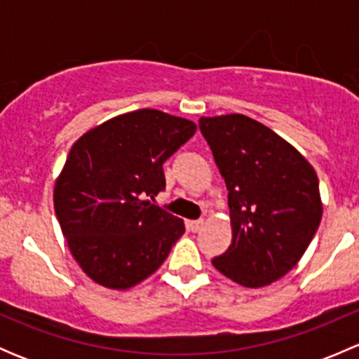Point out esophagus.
<instances>
[{
  "mask_svg": "<svg viewBox=\"0 0 359 359\" xmlns=\"http://www.w3.org/2000/svg\"><path fill=\"white\" fill-rule=\"evenodd\" d=\"M203 227H205V222H203V220H193V222H189V229L193 231V233H198Z\"/></svg>",
  "mask_w": 359,
  "mask_h": 359,
  "instance_id": "34e87169",
  "label": "esophagus"
}]
</instances>
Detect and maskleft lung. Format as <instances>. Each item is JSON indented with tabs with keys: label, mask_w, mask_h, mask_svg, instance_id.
I'll use <instances>...</instances> for the list:
<instances>
[{
	"label": "left lung",
	"mask_w": 359,
	"mask_h": 359,
	"mask_svg": "<svg viewBox=\"0 0 359 359\" xmlns=\"http://www.w3.org/2000/svg\"><path fill=\"white\" fill-rule=\"evenodd\" d=\"M226 180L233 241L213 267L260 288L288 273L309 247L323 203L313 165L290 142L245 114L200 118Z\"/></svg>",
	"instance_id": "8db88e82"
}]
</instances>
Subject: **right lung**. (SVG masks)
<instances>
[{"label": "right lung", "instance_id": "add662e5", "mask_svg": "<svg viewBox=\"0 0 359 359\" xmlns=\"http://www.w3.org/2000/svg\"><path fill=\"white\" fill-rule=\"evenodd\" d=\"M196 132V123L158 109L114 116L72 144L53 187L67 247L100 287L128 290L156 273L184 220L151 198L165 189L163 163Z\"/></svg>", "mask_w": 359, "mask_h": 359}]
</instances>
